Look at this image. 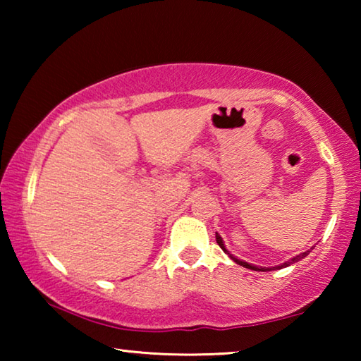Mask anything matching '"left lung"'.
<instances>
[{"instance_id": "1", "label": "left lung", "mask_w": 361, "mask_h": 361, "mask_svg": "<svg viewBox=\"0 0 361 361\" xmlns=\"http://www.w3.org/2000/svg\"><path fill=\"white\" fill-rule=\"evenodd\" d=\"M216 242H218V245L221 247V250L223 252L229 256V258L235 262V264H239V266H242V267H247V269H252V271H258V272H267V271H277V269H283V267H288L290 264H295V262H298V261H301L302 258H305V256H307L310 252H304V253H301V255H296V256H293L291 259H288V261H285L283 264H279V266H276V267H258V266H255V264H250V262H247V261H242V259H239V258H235L234 255H231L228 250H226V247H224V242H223V239H221V235L219 234H216Z\"/></svg>"}]
</instances>
